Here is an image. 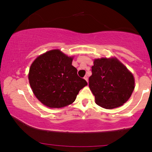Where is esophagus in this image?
<instances>
[{"mask_svg": "<svg viewBox=\"0 0 152 152\" xmlns=\"http://www.w3.org/2000/svg\"><path fill=\"white\" fill-rule=\"evenodd\" d=\"M83 78H84V79L86 80V81L87 82H88V76H85L84 77H83Z\"/></svg>", "mask_w": 152, "mask_h": 152, "instance_id": "1", "label": "esophagus"}]
</instances>
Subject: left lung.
Returning <instances> with one entry per match:
<instances>
[{
    "mask_svg": "<svg viewBox=\"0 0 152 152\" xmlns=\"http://www.w3.org/2000/svg\"><path fill=\"white\" fill-rule=\"evenodd\" d=\"M91 72L88 84L99 106L114 109L130 98L134 89V76L117 59H95Z\"/></svg>",
    "mask_w": 152,
    "mask_h": 152,
    "instance_id": "left-lung-1",
    "label": "left lung"
}]
</instances>
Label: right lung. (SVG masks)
<instances>
[{
  "label": "right lung",
  "mask_w": 152,
  "mask_h": 152,
  "mask_svg": "<svg viewBox=\"0 0 152 152\" xmlns=\"http://www.w3.org/2000/svg\"><path fill=\"white\" fill-rule=\"evenodd\" d=\"M33 92L42 104L61 108L74 102L79 91L87 85L72 66V58L60 50H52L38 56L28 74Z\"/></svg>",
  "instance_id": "1"
}]
</instances>
